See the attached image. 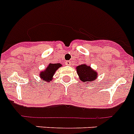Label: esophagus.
I'll list each match as a JSON object with an SVG mask.
<instances>
[{
    "label": "esophagus",
    "mask_w": 134,
    "mask_h": 134,
    "mask_svg": "<svg viewBox=\"0 0 134 134\" xmlns=\"http://www.w3.org/2000/svg\"><path fill=\"white\" fill-rule=\"evenodd\" d=\"M65 63H66V64L67 65V66H70L71 65V62L70 61H66Z\"/></svg>",
    "instance_id": "esophagus-1"
}]
</instances>
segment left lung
<instances>
[{
	"label": "left lung",
	"mask_w": 134,
	"mask_h": 134,
	"mask_svg": "<svg viewBox=\"0 0 134 134\" xmlns=\"http://www.w3.org/2000/svg\"><path fill=\"white\" fill-rule=\"evenodd\" d=\"M76 72L80 77V80L87 83H91L98 76L96 71L85 64H82L76 67Z\"/></svg>",
	"instance_id": "left-lung-1"
}]
</instances>
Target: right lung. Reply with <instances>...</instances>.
I'll use <instances>...</instances> for the list:
<instances>
[{
  "mask_svg": "<svg viewBox=\"0 0 134 134\" xmlns=\"http://www.w3.org/2000/svg\"><path fill=\"white\" fill-rule=\"evenodd\" d=\"M62 64H49L48 68L44 71H42L40 74V76L43 79V81H49L52 80V76L55 74V72L60 68Z\"/></svg>",
  "mask_w": 134,
  "mask_h": 134,
  "instance_id": "right-lung-1",
  "label": "right lung"
}]
</instances>
